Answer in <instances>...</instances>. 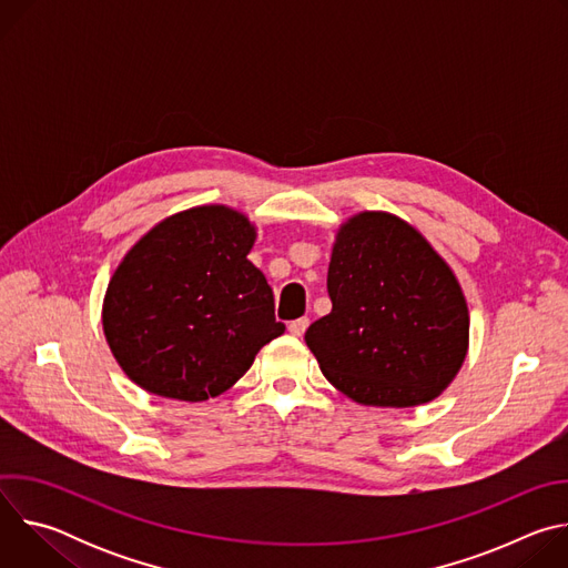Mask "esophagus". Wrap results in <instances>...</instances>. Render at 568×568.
<instances>
[{"label": "esophagus", "instance_id": "obj_1", "mask_svg": "<svg viewBox=\"0 0 568 568\" xmlns=\"http://www.w3.org/2000/svg\"><path fill=\"white\" fill-rule=\"evenodd\" d=\"M307 326H310V318H307V316H301V318H294V321H290L287 331H290L294 337H303V333L307 331Z\"/></svg>", "mask_w": 568, "mask_h": 568}]
</instances>
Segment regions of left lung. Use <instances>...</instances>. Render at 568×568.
Here are the masks:
<instances>
[{"label":"left lung","instance_id":"left-lung-1","mask_svg":"<svg viewBox=\"0 0 568 568\" xmlns=\"http://www.w3.org/2000/svg\"><path fill=\"white\" fill-rule=\"evenodd\" d=\"M331 314L305 344L321 373L368 407H416L460 371L469 314L449 265L404 220L364 211L337 231L328 267Z\"/></svg>","mask_w":568,"mask_h":568}]
</instances>
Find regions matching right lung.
<instances>
[{
    "mask_svg": "<svg viewBox=\"0 0 568 568\" xmlns=\"http://www.w3.org/2000/svg\"><path fill=\"white\" fill-rule=\"evenodd\" d=\"M254 240L245 215L211 204L159 222L125 254L103 331L134 384L184 402L215 397L285 333L272 287L247 261Z\"/></svg>",
    "mask_w": 568,
    "mask_h": 568,
    "instance_id": "add662e5",
    "label": "right lung"
}]
</instances>
